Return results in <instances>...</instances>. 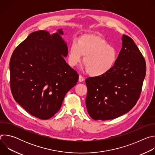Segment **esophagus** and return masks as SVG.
Wrapping results in <instances>:
<instances>
[{
    "instance_id": "1",
    "label": "esophagus",
    "mask_w": 155,
    "mask_h": 155,
    "mask_svg": "<svg viewBox=\"0 0 155 155\" xmlns=\"http://www.w3.org/2000/svg\"><path fill=\"white\" fill-rule=\"evenodd\" d=\"M78 80H79V81H80V82H82V81H83L84 80V78H83L81 75H79Z\"/></svg>"
}]
</instances>
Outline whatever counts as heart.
<instances>
[{"mask_svg":"<svg viewBox=\"0 0 155 155\" xmlns=\"http://www.w3.org/2000/svg\"><path fill=\"white\" fill-rule=\"evenodd\" d=\"M83 62L87 73L93 77L103 75L111 70L118 58L116 49L102 37L96 34L82 35L73 41L68 54V62L71 67Z\"/></svg>","mask_w":155,"mask_h":155,"instance_id":"obj_1","label":"heart"}]
</instances>
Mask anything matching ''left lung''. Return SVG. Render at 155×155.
<instances>
[{
	"mask_svg": "<svg viewBox=\"0 0 155 155\" xmlns=\"http://www.w3.org/2000/svg\"><path fill=\"white\" fill-rule=\"evenodd\" d=\"M122 48L107 74L86 79L87 111L94 120L118 118L133 108L140 97L146 74L145 59L134 40L122 37Z\"/></svg>",
	"mask_w": 155,
	"mask_h": 155,
	"instance_id": "left-lung-1",
	"label": "left lung"
}]
</instances>
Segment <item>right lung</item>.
<instances>
[{
	"label": "right lung",
	"mask_w": 155,
	"mask_h": 155,
	"mask_svg": "<svg viewBox=\"0 0 155 155\" xmlns=\"http://www.w3.org/2000/svg\"><path fill=\"white\" fill-rule=\"evenodd\" d=\"M62 29L30 34L15 48L10 61V87L17 103L41 120L53 117L77 83L78 74L65 62L68 48Z\"/></svg>",
	"instance_id": "add662e5"
}]
</instances>
